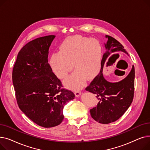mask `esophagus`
I'll return each mask as SVG.
<instances>
[{"label": "esophagus", "mask_w": 150, "mask_h": 150, "mask_svg": "<svg viewBox=\"0 0 150 150\" xmlns=\"http://www.w3.org/2000/svg\"><path fill=\"white\" fill-rule=\"evenodd\" d=\"M75 96H76V97H79V96L81 95V91H79V90L75 91Z\"/></svg>", "instance_id": "obj_1"}]
</instances>
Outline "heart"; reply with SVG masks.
I'll use <instances>...</instances> for the list:
<instances>
[{
    "label": "heart",
    "instance_id": "1",
    "mask_svg": "<svg viewBox=\"0 0 150 150\" xmlns=\"http://www.w3.org/2000/svg\"><path fill=\"white\" fill-rule=\"evenodd\" d=\"M103 49L98 40L79 35L66 38L59 47V53H53L50 65L60 79L66 78L74 67L75 70L65 80L72 89H78L88 80L94 79L101 69Z\"/></svg>",
    "mask_w": 150,
    "mask_h": 150
}]
</instances>
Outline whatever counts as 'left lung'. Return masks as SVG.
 <instances>
[{"mask_svg": "<svg viewBox=\"0 0 150 150\" xmlns=\"http://www.w3.org/2000/svg\"><path fill=\"white\" fill-rule=\"evenodd\" d=\"M108 40L105 44L106 52L101 59L100 73L86 90L96 94L98 100L97 107L90 109L91 117L102 124L114 122L120 118L130 106L134 93L135 69L132 66L130 73L125 79L118 83L107 81L103 75V69L111 62L112 53L122 51L124 47L113 37L106 35Z\"/></svg>", "mask_w": 150, "mask_h": 150, "instance_id": "obj_1", "label": "left lung"}]
</instances>
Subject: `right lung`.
<instances>
[{
	"instance_id": "right-lung-1",
	"label": "right lung",
	"mask_w": 150,
	"mask_h": 150,
	"mask_svg": "<svg viewBox=\"0 0 150 150\" xmlns=\"http://www.w3.org/2000/svg\"><path fill=\"white\" fill-rule=\"evenodd\" d=\"M55 36L36 38L18 53L12 73L19 108L29 119L44 128L59 125L63 108L75 97L64 89L48 62L49 49Z\"/></svg>"
}]
</instances>
